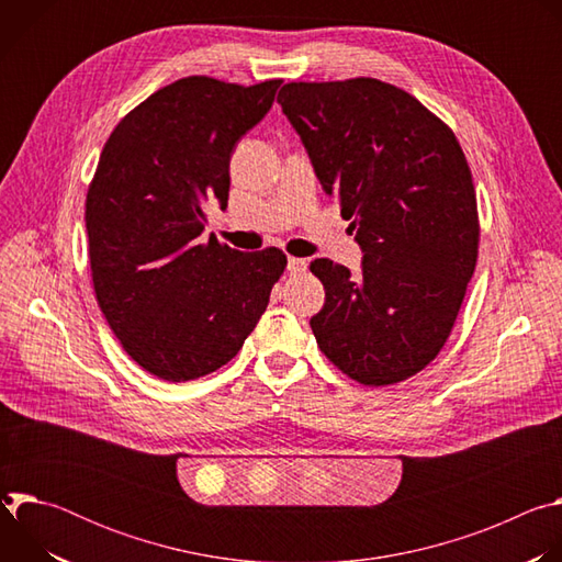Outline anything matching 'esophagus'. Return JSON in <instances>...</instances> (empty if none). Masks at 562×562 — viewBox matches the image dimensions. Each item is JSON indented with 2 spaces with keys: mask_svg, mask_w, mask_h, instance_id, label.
<instances>
[{
  "mask_svg": "<svg viewBox=\"0 0 562 562\" xmlns=\"http://www.w3.org/2000/svg\"><path fill=\"white\" fill-rule=\"evenodd\" d=\"M286 271L289 273H304L306 271V260H302V258H289V262H286Z\"/></svg>",
  "mask_w": 562,
  "mask_h": 562,
  "instance_id": "34e87169",
  "label": "esophagus"
}]
</instances>
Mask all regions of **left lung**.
I'll use <instances>...</instances> for the list:
<instances>
[{"mask_svg":"<svg viewBox=\"0 0 562 562\" xmlns=\"http://www.w3.org/2000/svg\"><path fill=\"white\" fill-rule=\"evenodd\" d=\"M278 104L364 251L360 276L311 262L327 295L317 347L360 384L403 382L445 347L475 269L467 157L440 117L375 77L289 82Z\"/></svg>","mask_w":562,"mask_h":562,"instance_id":"left-lung-1","label":"left lung"}]
</instances>
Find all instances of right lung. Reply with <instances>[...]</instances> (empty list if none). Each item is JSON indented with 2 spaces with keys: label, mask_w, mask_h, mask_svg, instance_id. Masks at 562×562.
Masks as SVG:
<instances>
[{
  "label": "right lung",
  "mask_w": 562,
  "mask_h": 562,
  "mask_svg": "<svg viewBox=\"0 0 562 562\" xmlns=\"http://www.w3.org/2000/svg\"><path fill=\"white\" fill-rule=\"evenodd\" d=\"M280 85L182 77L124 115L102 148L85 213L93 289L150 375L187 382L226 364L284 273L276 247L245 254L200 237L204 202L226 209L231 153Z\"/></svg>",
  "instance_id": "add662e5"
}]
</instances>
